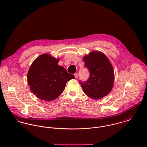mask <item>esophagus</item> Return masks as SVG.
<instances>
[{
	"instance_id": "34e87169",
	"label": "esophagus",
	"mask_w": 147,
	"mask_h": 147,
	"mask_svg": "<svg viewBox=\"0 0 147 147\" xmlns=\"http://www.w3.org/2000/svg\"><path fill=\"white\" fill-rule=\"evenodd\" d=\"M74 76H75V78L76 79V78H78V73H75V74H74Z\"/></svg>"
}]
</instances>
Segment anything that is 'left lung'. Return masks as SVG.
<instances>
[{"label":"left lung","instance_id":"left-lung-1","mask_svg":"<svg viewBox=\"0 0 147 147\" xmlns=\"http://www.w3.org/2000/svg\"><path fill=\"white\" fill-rule=\"evenodd\" d=\"M85 66L90 72L89 79L80 82L84 93L98 100L107 96L112 90L114 72L112 64L106 55L98 51H92L83 57Z\"/></svg>","mask_w":147,"mask_h":147}]
</instances>
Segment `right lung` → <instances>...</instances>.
<instances>
[{
    "mask_svg": "<svg viewBox=\"0 0 147 147\" xmlns=\"http://www.w3.org/2000/svg\"><path fill=\"white\" fill-rule=\"evenodd\" d=\"M59 59L45 53L32 63L27 75L30 90L41 100L51 101L64 91L65 84L75 76L58 65Z\"/></svg>",
    "mask_w": 147,
    "mask_h": 147,
    "instance_id": "add662e5",
    "label": "right lung"
}]
</instances>
